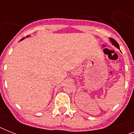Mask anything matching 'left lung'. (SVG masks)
<instances>
[{
    "instance_id": "1",
    "label": "left lung",
    "mask_w": 134,
    "mask_h": 134,
    "mask_svg": "<svg viewBox=\"0 0 134 134\" xmlns=\"http://www.w3.org/2000/svg\"><path fill=\"white\" fill-rule=\"evenodd\" d=\"M110 41L111 42V43H112L115 46H116L117 48H119L120 49V46H119V44H118V43L114 39H113V38H110Z\"/></svg>"
}]
</instances>
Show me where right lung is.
Wrapping results in <instances>:
<instances>
[{
    "mask_svg": "<svg viewBox=\"0 0 134 134\" xmlns=\"http://www.w3.org/2000/svg\"><path fill=\"white\" fill-rule=\"evenodd\" d=\"M29 37V36H27V37ZM24 39H25V37H24V38H22V39H21V40H20V41H21V40H24Z\"/></svg>",
    "mask_w": 134,
    "mask_h": 134,
    "instance_id": "add662e5",
    "label": "right lung"
}]
</instances>
